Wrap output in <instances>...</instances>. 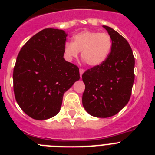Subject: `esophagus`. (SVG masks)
Listing matches in <instances>:
<instances>
[{
    "label": "esophagus",
    "mask_w": 155,
    "mask_h": 155,
    "mask_svg": "<svg viewBox=\"0 0 155 155\" xmlns=\"http://www.w3.org/2000/svg\"><path fill=\"white\" fill-rule=\"evenodd\" d=\"M79 72H80V76H81V78L82 74H84V70L82 69V68H81V69L79 70Z\"/></svg>",
    "instance_id": "esophagus-1"
}]
</instances>
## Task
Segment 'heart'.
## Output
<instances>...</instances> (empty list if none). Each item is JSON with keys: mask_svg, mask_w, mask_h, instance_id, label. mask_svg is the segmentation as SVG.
Here are the masks:
<instances>
[{"mask_svg": "<svg viewBox=\"0 0 155 155\" xmlns=\"http://www.w3.org/2000/svg\"><path fill=\"white\" fill-rule=\"evenodd\" d=\"M112 39L109 34L97 31H82L73 37V42L64 45V54L68 60L76 58L81 52V58L90 67L102 65L109 57Z\"/></svg>", "mask_w": 155, "mask_h": 155, "instance_id": "1", "label": "heart"}]
</instances>
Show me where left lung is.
<instances>
[{"label":"left lung","mask_w":155,"mask_h":155,"mask_svg":"<svg viewBox=\"0 0 155 155\" xmlns=\"http://www.w3.org/2000/svg\"><path fill=\"white\" fill-rule=\"evenodd\" d=\"M112 39L107 60L82 75L85 84L82 104L91 116L107 118L117 113L128 103L134 81L132 49L125 38L113 28L103 25Z\"/></svg>","instance_id":"1"}]
</instances>
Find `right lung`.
<instances>
[{"label": "right lung", "instance_id": "1", "mask_svg": "<svg viewBox=\"0 0 155 155\" xmlns=\"http://www.w3.org/2000/svg\"><path fill=\"white\" fill-rule=\"evenodd\" d=\"M64 30L45 28L23 46L14 68L15 97L25 113L37 120L61 110L64 94L80 79L79 69L64 58Z\"/></svg>", "mask_w": 155, "mask_h": 155}]
</instances>
